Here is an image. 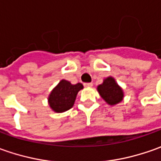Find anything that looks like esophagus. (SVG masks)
I'll return each instance as SVG.
<instances>
[{"mask_svg": "<svg viewBox=\"0 0 161 161\" xmlns=\"http://www.w3.org/2000/svg\"><path fill=\"white\" fill-rule=\"evenodd\" d=\"M93 86V84L92 83H84V87L85 88H90V87H92Z\"/></svg>", "mask_w": 161, "mask_h": 161, "instance_id": "esophagus-1", "label": "esophagus"}]
</instances>
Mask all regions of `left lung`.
<instances>
[{
  "instance_id": "obj_1",
  "label": "left lung",
  "mask_w": 161,
  "mask_h": 161,
  "mask_svg": "<svg viewBox=\"0 0 161 161\" xmlns=\"http://www.w3.org/2000/svg\"><path fill=\"white\" fill-rule=\"evenodd\" d=\"M97 91L103 99L111 106L120 103L124 98V91L113 77L105 79L103 83L97 86Z\"/></svg>"
}]
</instances>
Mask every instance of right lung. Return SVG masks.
Instances as JSON below:
<instances>
[{"instance_id": "obj_1", "label": "right lung", "mask_w": 161, "mask_h": 161, "mask_svg": "<svg viewBox=\"0 0 161 161\" xmlns=\"http://www.w3.org/2000/svg\"><path fill=\"white\" fill-rule=\"evenodd\" d=\"M83 89L81 83L71 84L66 80H62L48 97V104L53 111L63 113L74 105L78 92Z\"/></svg>"}]
</instances>
